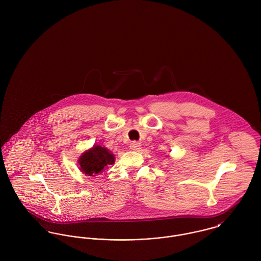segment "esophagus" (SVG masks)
<instances>
[{"instance_id": "esophagus-1", "label": "esophagus", "mask_w": 261, "mask_h": 261, "mask_svg": "<svg viewBox=\"0 0 261 261\" xmlns=\"http://www.w3.org/2000/svg\"><path fill=\"white\" fill-rule=\"evenodd\" d=\"M141 144L139 142H132L130 143V146H129V149L132 150H139V149L141 148Z\"/></svg>"}]
</instances>
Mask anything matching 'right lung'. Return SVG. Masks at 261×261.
I'll return each instance as SVG.
<instances>
[{"instance_id": "1", "label": "right lung", "mask_w": 261, "mask_h": 261, "mask_svg": "<svg viewBox=\"0 0 261 261\" xmlns=\"http://www.w3.org/2000/svg\"><path fill=\"white\" fill-rule=\"evenodd\" d=\"M115 156L110 149L99 145L84 150L79 156L77 163L79 170L88 177L96 176L114 164Z\"/></svg>"}]
</instances>
